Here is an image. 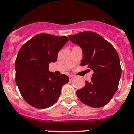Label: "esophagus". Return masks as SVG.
Returning a JSON list of instances; mask_svg holds the SVG:
<instances>
[{"label":"esophagus","instance_id":"1","mask_svg":"<svg viewBox=\"0 0 134 134\" xmlns=\"http://www.w3.org/2000/svg\"><path fill=\"white\" fill-rule=\"evenodd\" d=\"M74 79V76H69V80H72Z\"/></svg>","mask_w":134,"mask_h":134}]
</instances>
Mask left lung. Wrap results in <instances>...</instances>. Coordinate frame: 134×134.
Here are the masks:
<instances>
[{"label": "left lung", "instance_id": "left-lung-1", "mask_svg": "<svg viewBox=\"0 0 134 134\" xmlns=\"http://www.w3.org/2000/svg\"><path fill=\"white\" fill-rule=\"evenodd\" d=\"M70 40L82 48L80 65H88L94 71L91 81H86L76 94L83 104L93 108L104 106L118 89L121 74L120 58L116 49L100 35L91 31L69 35Z\"/></svg>", "mask_w": 134, "mask_h": 134}]
</instances>
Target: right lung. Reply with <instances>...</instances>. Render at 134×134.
<instances>
[{
  "instance_id": "1",
  "label": "right lung",
  "mask_w": 134,
  "mask_h": 134,
  "mask_svg": "<svg viewBox=\"0 0 134 134\" xmlns=\"http://www.w3.org/2000/svg\"><path fill=\"white\" fill-rule=\"evenodd\" d=\"M68 38L42 33L34 36L19 50L15 62L16 82L28 104L46 108L58 100L69 78L49 71V64L57 60L58 53Z\"/></svg>"
}]
</instances>
